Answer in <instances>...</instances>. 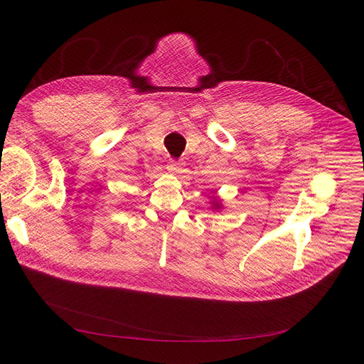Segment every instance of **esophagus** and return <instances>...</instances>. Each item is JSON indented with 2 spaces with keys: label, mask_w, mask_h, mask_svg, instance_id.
Segmentation results:
<instances>
[{
  "label": "esophagus",
  "mask_w": 364,
  "mask_h": 364,
  "mask_svg": "<svg viewBox=\"0 0 364 364\" xmlns=\"http://www.w3.org/2000/svg\"><path fill=\"white\" fill-rule=\"evenodd\" d=\"M166 168H168V171L171 172V174H178V172H181V164H178L176 161H169Z\"/></svg>",
  "instance_id": "obj_1"
}]
</instances>
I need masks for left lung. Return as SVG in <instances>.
I'll use <instances>...</instances> for the list:
<instances>
[{"label":"left lung","instance_id":"left-lung-1","mask_svg":"<svg viewBox=\"0 0 364 364\" xmlns=\"http://www.w3.org/2000/svg\"><path fill=\"white\" fill-rule=\"evenodd\" d=\"M215 205H217V208H218V206H220V205H218V203H215ZM215 205H214V206H215Z\"/></svg>","mask_w":364,"mask_h":364}]
</instances>
